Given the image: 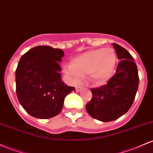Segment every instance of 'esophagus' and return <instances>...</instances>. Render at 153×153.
Masks as SVG:
<instances>
[{
	"label": "esophagus",
	"instance_id": "obj_1",
	"mask_svg": "<svg viewBox=\"0 0 153 153\" xmlns=\"http://www.w3.org/2000/svg\"><path fill=\"white\" fill-rule=\"evenodd\" d=\"M80 89V86H79V85H77L76 87H75V91H76L77 92H78Z\"/></svg>",
	"mask_w": 153,
	"mask_h": 153
}]
</instances>
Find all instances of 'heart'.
Segmentation results:
<instances>
[{"label":"heart","mask_w":153,"mask_h":153,"mask_svg":"<svg viewBox=\"0 0 153 153\" xmlns=\"http://www.w3.org/2000/svg\"><path fill=\"white\" fill-rule=\"evenodd\" d=\"M116 63L115 52L110 48H97L84 52L74 57L70 68L64 71L73 79L88 75L93 84H101L113 71Z\"/></svg>","instance_id":"b5f03b06"}]
</instances>
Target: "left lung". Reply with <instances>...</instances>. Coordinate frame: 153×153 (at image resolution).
Returning a JSON list of instances; mask_svg holds the SVG:
<instances>
[{
  "label": "left lung",
  "instance_id": "obj_1",
  "mask_svg": "<svg viewBox=\"0 0 153 153\" xmlns=\"http://www.w3.org/2000/svg\"><path fill=\"white\" fill-rule=\"evenodd\" d=\"M117 56L120 60L116 73L107 84L91 88L92 99L85 105L93 118L110 122L128 111L135 99L139 85V75L134 58L126 49L112 43Z\"/></svg>",
  "mask_w": 153,
  "mask_h": 153
}]
</instances>
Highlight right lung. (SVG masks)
I'll list each match as a JSON object with an SVG mask.
<instances>
[{
  "label": "right lung",
  "instance_id": "add662e5",
  "mask_svg": "<svg viewBox=\"0 0 153 153\" xmlns=\"http://www.w3.org/2000/svg\"><path fill=\"white\" fill-rule=\"evenodd\" d=\"M59 48L38 46L23 54L16 70V91L20 105L31 116L48 119L57 115L65 97L74 87L62 80Z\"/></svg>",
  "mask_w": 153,
  "mask_h": 153
}]
</instances>
